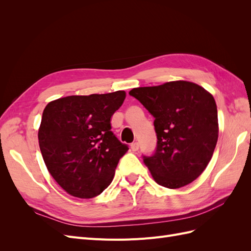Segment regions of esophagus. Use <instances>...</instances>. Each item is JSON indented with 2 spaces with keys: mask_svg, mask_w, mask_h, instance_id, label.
Returning <instances> with one entry per match:
<instances>
[{
  "mask_svg": "<svg viewBox=\"0 0 251 251\" xmlns=\"http://www.w3.org/2000/svg\"><path fill=\"white\" fill-rule=\"evenodd\" d=\"M131 149H132V151H138V150H139V143H138V142H134V143H132V144H131Z\"/></svg>",
  "mask_w": 251,
  "mask_h": 251,
  "instance_id": "34e87169",
  "label": "esophagus"
}]
</instances>
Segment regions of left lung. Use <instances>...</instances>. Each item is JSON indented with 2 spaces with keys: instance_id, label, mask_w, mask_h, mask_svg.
I'll use <instances>...</instances> for the list:
<instances>
[{
  "instance_id": "8db88e82",
  "label": "left lung",
  "mask_w": 251,
  "mask_h": 251,
  "mask_svg": "<svg viewBox=\"0 0 251 251\" xmlns=\"http://www.w3.org/2000/svg\"><path fill=\"white\" fill-rule=\"evenodd\" d=\"M130 95L155 118L157 149L151 157H143L151 177L168 188L192 183L206 169L218 141L214 96L186 80L134 88Z\"/></svg>"
}]
</instances>
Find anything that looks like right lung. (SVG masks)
Instances as JSON below:
<instances>
[{"mask_svg":"<svg viewBox=\"0 0 251 251\" xmlns=\"http://www.w3.org/2000/svg\"><path fill=\"white\" fill-rule=\"evenodd\" d=\"M125 91L72 95L50 101L39 127L44 162L58 185L80 199L100 195L128 150L111 131V118Z\"/></svg>","mask_w":251,"mask_h":251,"instance_id":"1","label":"right lung"}]
</instances>
